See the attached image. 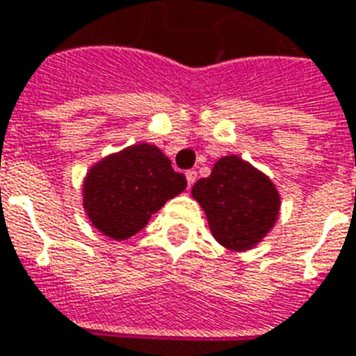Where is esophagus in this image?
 I'll use <instances>...</instances> for the list:
<instances>
[{
  "instance_id": "esophagus-1",
  "label": "esophagus",
  "mask_w": 356,
  "mask_h": 356,
  "mask_svg": "<svg viewBox=\"0 0 356 356\" xmlns=\"http://www.w3.org/2000/svg\"><path fill=\"white\" fill-rule=\"evenodd\" d=\"M196 177H197L196 172H192V170H190V172H186V183H188V188L192 186V184L196 183Z\"/></svg>"
}]
</instances>
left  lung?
I'll list each match as a JSON object with an SVG mask.
<instances>
[{
  "instance_id": "8db88e82",
  "label": "left lung",
  "mask_w": 356,
  "mask_h": 356,
  "mask_svg": "<svg viewBox=\"0 0 356 356\" xmlns=\"http://www.w3.org/2000/svg\"><path fill=\"white\" fill-rule=\"evenodd\" d=\"M192 197L207 216L213 237L232 252L257 246L280 216L276 184L237 154L216 160L211 175L192 186Z\"/></svg>"
}]
</instances>
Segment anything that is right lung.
Segmentation results:
<instances>
[{
  "mask_svg": "<svg viewBox=\"0 0 356 356\" xmlns=\"http://www.w3.org/2000/svg\"><path fill=\"white\" fill-rule=\"evenodd\" d=\"M186 188L183 173L156 145L136 143L89 168L81 184V205L95 229L113 241H127L149 218Z\"/></svg>",
  "mask_w": 356,
  "mask_h": 356,
  "instance_id": "1",
  "label": "right lung"
}]
</instances>
